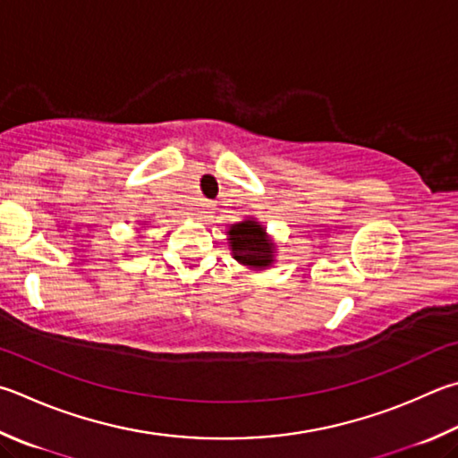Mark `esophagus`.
I'll return each instance as SVG.
<instances>
[{"label": "esophagus", "mask_w": 458, "mask_h": 458, "mask_svg": "<svg viewBox=\"0 0 458 458\" xmlns=\"http://www.w3.org/2000/svg\"><path fill=\"white\" fill-rule=\"evenodd\" d=\"M210 212H212V206L208 204V202L200 204V208H198V216H200V218H208V216H210Z\"/></svg>", "instance_id": "1"}]
</instances>
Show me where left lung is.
Listing matches in <instances>:
<instances>
[{
  "instance_id": "obj_1",
  "label": "left lung",
  "mask_w": 458,
  "mask_h": 458,
  "mask_svg": "<svg viewBox=\"0 0 458 458\" xmlns=\"http://www.w3.org/2000/svg\"><path fill=\"white\" fill-rule=\"evenodd\" d=\"M232 256L248 268H268L274 262V244L254 218L232 224L228 230Z\"/></svg>"
}]
</instances>
